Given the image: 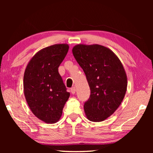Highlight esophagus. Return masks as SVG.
Listing matches in <instances>:
<instances>
[{
	"label": "esophagus",
	"instance_id": "esophagus-1",
	"mask_svg": "<svg viewBox=\"0 0 153 153\" xmlns=\"http://www.w3.org/2000/svg\"><path fill=\"white\" fill-rule=\"evenodd\" d=\"M76 87H71V93H72L73 95H74V94L76 93Z\"/></svg>",
	"mask_w": 153,
	"mask_h": 153
}]
</instances>
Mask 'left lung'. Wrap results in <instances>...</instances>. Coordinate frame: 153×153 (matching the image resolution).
<instances>
[{
    "label": "left lung",
    "instance_id": "left-lung-1",
    "mask_svg": "<svg viewBox=\"0 0 153 153\" xmlns=\"http://www.w3.org/2000/svg\"><path fill=\"white\" fill-rule=\"evenodd\" d=\"M72 53L91 90L84 104L87 118L104 121L118 109L125 97L128 79L124 68L118 57L102 45L79 44L73 47Z\"/></svg>",
    "mask_w": 153,
    "mask_h": 153
}]
</instances>
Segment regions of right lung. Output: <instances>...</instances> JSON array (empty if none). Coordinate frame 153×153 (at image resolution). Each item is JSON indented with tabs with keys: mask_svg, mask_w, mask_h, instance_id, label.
<instances>
[{
	"mask_svg": "<svg viewBox=\"0 0 153 153\" xmlns=\"http://www.w3.org/2000/svg\"><path fill=\"white\" fill-rule=\"evenodd\" d=\"M69 45L56 44L38 51L27 64L24 91L27 105L37 118L47 123L57 122L70 93L58 73Z\"/></svg>",
	"mask_w": 153,
	"mask_h": 153,
	"instance_id": "obj_1",
	"label": "right lung"
}]
</instances>
